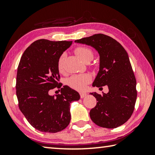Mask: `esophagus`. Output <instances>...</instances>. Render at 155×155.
Returning a JSON list of instances; mask_svg holds the SVG:
<instances>
[{
    "mask_svg": "<svg viewBox=\"0 0 155 155\" xmlns=\"http://www.w3.org/2000/svg\"><path fill=\"white\" fill-rule=\"evenodd\" d=\"M86 95H87L86 93H85V92H80V97H81V99H83V98H84Z\"/></svg>",
    "mask_w": 155,
    "mask_h": 155,
    "instance_id": "esophagus-1",
    "label": "esophagus"
}]
</instances>
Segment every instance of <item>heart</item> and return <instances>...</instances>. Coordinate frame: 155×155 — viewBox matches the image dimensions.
Returning a JSON list of instances; mask_svg holds the SVG:
<instances>
[{
    "instance_id": "obj_1",
    "label": "heart",
    "mask_w": 155,
    "mask_h": 155,
    "mask_svg": "<svg viewBox=\"0 0 155 155\" xmlns=\"http://www.w3.org/2000/svg\"><path fill=\"white\" fill-rule=\"evenodd\" d=\"M75 53L78 57L83 61H85L90 59L92 60L93 57V53L90 49L83 47H79L75 50ZM65 58V54H63L58 58V70L60 72H63V63ZM92 80V77L90 74L85 73L81 74H74L70 77L67 80L68 85L70 87L77 90H84L86 85L89 83Z\"/></svg>"
}]
</instances>
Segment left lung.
<instances>
[{
  "label": "left lung",
  "mask_w": 155,
  "mask_h": 155,
  "mask_svg": "<svg viewBox=\"0 0 155 155\" xmlns=\"http://www.w3.org/2000/svg\"><path fill=\"white\" fill-rule=\"evenodd\" d=\"M94 48L99 54V70L93 87L107 85L109 92L90 94L97 105L90 110L92 121L100 127L115 128L125 124L133 113L137 92L136 78L127 51L121 44L107 35L97 34L75 41Z\"/></svg>",
  "instance_id": "8db88e82"
}]
</instances>
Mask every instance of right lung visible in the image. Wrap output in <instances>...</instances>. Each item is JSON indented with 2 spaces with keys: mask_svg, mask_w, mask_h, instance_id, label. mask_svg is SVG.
<instances>
[{
  "mask_svg": "<svg viewBox=\"0 0 155 155\" xmlns=\"http://www.w3.org/2000/svg\"><path fill=\"white\" fill-rule=\"evenodd\" d=\"M72 43L39 39L21 56L16 85L18 107L29 124L41 132L64 130L70 122V104L80 99L78 92L67 85L61 88L60 94H49L50 90L62 85L57 82L58 61Z\"/></svg>",
  "mask_w": 155,
  "mask_h": 155,
  "instance_id": "right-lung-1",
  "label": "right lung"
}]
</instances>
